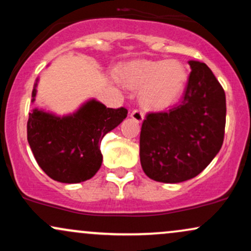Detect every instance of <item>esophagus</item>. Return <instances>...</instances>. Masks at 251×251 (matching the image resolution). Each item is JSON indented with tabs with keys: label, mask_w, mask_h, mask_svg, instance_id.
<instances>
[{
	"label": "esophagus",
	"mask_w": 251,
	"mask_h": 251,
	"mask_svg": "<svg viewBox=\"0 0 251 251\" xmlns=\"http://www.w3.org/2000/svg\"><path fill=\"white\" fill-rule=\"evenodd\" d=\"M131 117L132 119L135 120V122L142 123L144 120V112L140 111V109H133V111L131 112Z\"/></svg>",
	"instance_id": "obj_1"
}]
</instances>
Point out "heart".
<instances>
[{"mask_svg":"<svg viewBox=\"0 0 251 251\" xmlns=\"http://www.w3.org/2000/svg\"><path fill=\"white\" fill-rule=\"evenodd\" d=\"M122 80L129 88L140 89L143 105L164 109L179 99L188 82V71L177 60L137 61L125 66Z\"/></svg>","mask_w":251,"mask_h":251,"instance_id":"1","label":"heart"}]
</instances>
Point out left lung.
<instances>
[{"label":"left lung","mask_w":251,"mask_h":251,"mask_svg":"<svg viewBox=\"0 0 251 251\" xmlns=\"http://www.w3.org/2000/svg\"><path fill=\"white\" fill-rule=\"evenodd\" d=\"M191 72L179 103L149 112L140 131V163L155 181L180 183L200 175L224 140L226 93L211 70L190 61Z\"/></svg>","instance_id":"obj_1"}]
</instances>
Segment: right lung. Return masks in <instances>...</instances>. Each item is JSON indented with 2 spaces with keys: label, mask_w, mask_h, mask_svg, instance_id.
Listing matches in <instances>:
<instances>
[{
  "label": "right lung",
  "mask_w": 251,
  "mask_h": 251,
  "mask_svg": "<svg viewBox=\"0 0 251 251\" xmlns=\"http://www.w3.org/2000/svg\"><path fill=\"white\" fill-rule=\"evenodd\" d=\"M31 96H36L35 88ZM126 117L125 107L108 108L96 100L63 118L34 109L27 123L28 143L48 177L61 183H81L91 179L101 166L99 146L103 135Z\"/></svg>",
  "instance_id": "obj_1"
}]
</instances>
